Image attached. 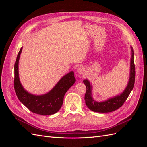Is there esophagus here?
Returning a JSON list of instances; mask_svg holds the SVG:
<instances>
[{
    "mask_svg": "<svg viewBox=\"0 0 147 147\" xmlns=\"http://www.w3.org/2000/svg\"><path fill=\"white\" fill-rule=\"evenodd\" d=\"M84 72H85V69H84L83 67H79L77 69V73L79 74H83V73H84Z\"/></svg>",
    "mask_w": 147,
    "mask_h": 147,
    "instance_id": "obj_1",
    "label": "esophagus"
}]
</instances>
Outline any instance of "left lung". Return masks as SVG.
I'll return each instance as SVG.
<instances>
[{
    "mask_svg": "<svg viewBox=\"0 0 147 147\" xmlns=\"http://www.w3.org/2000/svg\"><path fill=\"white\" fill-rule=\"evenodd\" d=\"M131 48V69H130V77L127 85L124 91L112 98H110L103 102H97L92 97V86L90 82L88 80H84L83 83L86 86V92L84 96V100L86 105L91 110L95 112L99 113H108L113 112L119 109L123 105L124 102L126 100L128 96H129L133 87L134 85L136 70L134 62V51Z\"/></svg>",
    "mask_w": 147,
    "mask_h": 147,
    "instance_id": "8db88e82",
    "label": "left lung"
}]
</instances>
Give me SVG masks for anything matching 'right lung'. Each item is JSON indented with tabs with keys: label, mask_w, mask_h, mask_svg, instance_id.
I'll return each instance as SVG.
<instances>
[{
	"label": "right lung",
	"mask_w": 147,
	"mask_h": 147,
	"mask_svg": "<svg viewBox=\"0 0 147 147\" xmlns=\"http://www.w3.org/2000/svg\"><path fill=\"white\" fill-rule=\"evenodd\" d=\"M22 49L23 47L18 54L15 64L14 88L18 98L33 113L42 115L56 113L63 104L65 92L75 82L74 72H70L61 78L55 86L47 94L40 96L30 94L23 88L19 78L18 63Z\"/></svg>",
	"instance_id": "add662e5"
}]
</instances>
